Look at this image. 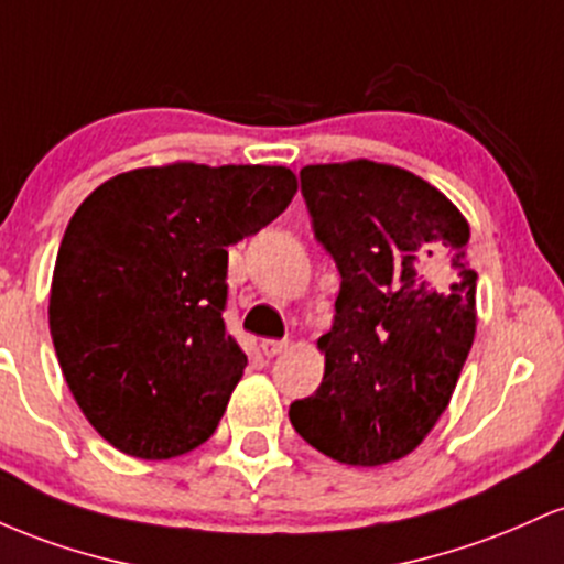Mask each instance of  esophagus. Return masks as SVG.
<instances>
[{
    "label": "esophagus",
    "mask_w": 564,
    "mask_h": 564,
    "mask_svg": "<svg viewBox=\"0 0 564 564\" xmlns=\"http://www.w3.org/2000/svg\"><path fill=\"white\" fill-rule=\"evenodd\" d=\"M261 349L265 357H276V354H282L288 349V340H274V338H265L261 344Z\"/></svg>",
    "instance_id": "obj_1"
}]
</instances>
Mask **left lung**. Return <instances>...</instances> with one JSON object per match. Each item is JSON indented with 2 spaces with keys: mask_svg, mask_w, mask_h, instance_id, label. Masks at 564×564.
Instances as JSON below:
<instances>
[{
  "mask_svg": "<svg viewBox=\"0 0 564 564\" xmlns=\"http://www.w3.org/2000/svg\"><path fill=\"white\" fill-rule=\"evenodd\" d=\"M301 194L340 293L325 376L290 423L340 464H391L445 413L474 344L469 224L419 175L367 160L308 164Z\"/></svg>",
  "mask_w": 564,
  "mask_h": 564,
  "instance_id": "left-lung-1",
  "label": "left lung"
}]
</instances>
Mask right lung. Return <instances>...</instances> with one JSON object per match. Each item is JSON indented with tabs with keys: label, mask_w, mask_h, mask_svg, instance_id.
Masks as SVG:
<instances>
[{
	"label": "right lung",
	"mask_w": 564,
	"mask_h": 564,
	"mask_svg": "<svg viewBox=\"0 0 564 564\" xmlns=\"http://www.w3.org/2000/svg\"><path fill=\"white\" fill-rule=\"evenodd\" d=\"M265 164H167L106 181L63 234L50 333L74 400L117 451L175 458L207 442L248 357L226 333L229 245L290 205Z\"/></svg>",
	"instance_id": "1"
}]
</instances>
